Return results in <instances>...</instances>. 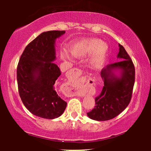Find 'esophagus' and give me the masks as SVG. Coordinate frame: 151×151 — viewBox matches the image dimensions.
<instances>
[{
	"mask_svg": "<svg viewBox=\"0 0 151 151\" xmlns=\"http://www.w3.org/2000/svg\"><path fill=\"white\" fill-rule=\"evenodd\" d=\"M73 71H75L76 73H77V72L80 71V70L77 69H74ZM76 80H77V79H76V77H74V76H72V77H71V79L69 80V81L65 84L66 87H67V89H68L67 92V96H75V94H76L75 91H73V88H71V86L72 85V84L74 83V82H76Z\"/></svg>",
	"mask_w": 151,
	"mask_h": 151,
	"instance_id": "obj_1",
	"label": "esophagus"
}]
</instances>
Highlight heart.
I'll return each mask as SVG.
<instances>
[{
    "label": "heart",
    "instance_id": "1",
    "mask_svg": "<svg viewBox=\"0 0 151 151\" xmlns=\"http://www.w3.org/2000/svg\"><path fill=\"white\" fill-rule=\"evenodd\" d=\"M108 47L99 39H84L73 42L69 47V51L72 55L77 58H82L91 53L88 63L91 67L97 69L102 65L106 57ZM63 58H69L67 52L61 53Z\"/></svg>",
    "mask_w": 151,
    "mask_h": 151
}]
</instances>
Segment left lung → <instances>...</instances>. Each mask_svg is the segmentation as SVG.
Returning <instances> with one entry per match:
<instances>
[{
  "label": "left lung",
  "instance_id": "8db88e82",
  "mask_svg": "<svg viewBox=\"0 0 151 151\" xmlns=\"http://www.w3.org/2000/svg\"><path fill=\"white\" fill-rule=\"evenodd\" d=\"M117 58L120 61L110 64L101 71L104 86L100 96L95 99L96 106L87 113L91 119L106 121L114 118L128 106L131 102L135 83V67L122 45L119 44ZM120 71L119 76L115 74Z\"/></svg>",
  "mask_w": 151,
  "mask_h": 151
}]
</instances>
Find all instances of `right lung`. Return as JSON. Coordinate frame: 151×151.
<instances>
[{
	"instance_id": "right-lung-1",
	"label": "right lung",
	"mask_w": 151,
	"mask_h": 151,
	"mask_svg": "<svg viewBox=\"0 0 151 151\" xmlns=\"http://www.w3.org/2000/svg\"><path fill=\"white\" fill-rule=\"evenodd\" d=\"M65 31L43 32L25 47L17 67L19 95L32 114L52 119L60 116L67 102L55 91V81L61 75L55 60V42Z\"/></svg>"
}]
</instances>
